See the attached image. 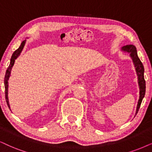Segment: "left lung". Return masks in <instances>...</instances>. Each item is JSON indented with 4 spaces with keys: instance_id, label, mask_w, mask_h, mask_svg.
I'll return each instance as SVG.
<instances>
[{
    "instance_id": "1",
    "label": "left lung",
    "mask_w": 152,
    "mask_h": 152,
    "mask_svg": "<svg viewBox=\"0 0 152 152\" xmlns=\"http://www.w3.org/2000/svg\"><path fill=\"white\" fill-rule=\"evenodd\" d=\"M121 50L124 52V53H129L130 58L132 59V62H133L134 66H135L136 73H137V80H138V86L140 88V97L138 99V102L137 104V109H136L135 115L137 114L138 110H139L140 105H141L142 101L145 97V91H146V83L144 77V72H145V69L139 57H138L137 50L135 45H126L123 46Z\"/></svg>"
}]
</instances>
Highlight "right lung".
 I'll return each instance as SVG.
<instances>
[{
	"mask_svg": "<svg viewBox=\"0 0 152 152\" xmlns=\"http://www.w3.org/2000/svg\"><path fill=\"white\" fill-rule=\"evenodd\" d=\"M26 40H24V41H22V43H21V45L20 47H19L18 49H17L14 53H13L12 57H11L10 59V65L7 68V69L6 70V73H5V79H4V85H5V100H6L7 104L8 106L9 109H10V106L9 104V99H8V80H9V78L10 76V74H11V70H12V68L13 66V65L15 64V59H16L17 57L20 55L21 53L23 50V48H24L25 43H26ZM11 110V109H10Z\"/></svg>",
	"mask_w": 152,
	"mask_h": 152,
	"instance_id": "1",
	"label": "right lung"
}]
</instances>
